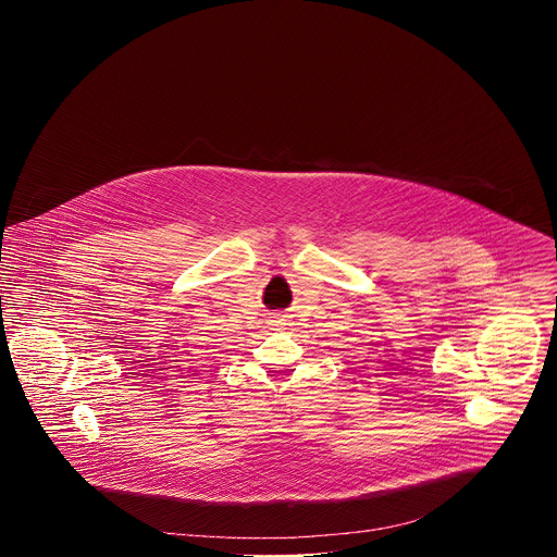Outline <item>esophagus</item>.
Listing matches in <instances>:
<instances>
[{
	"label": "esophagus",
	"instance_id": "1",
	"mask_svg": "<svg viewBox=\"0 0 557 557\" xmlns=\"http://www.w3.org/2000/svg\"><path fill=\"white\" fill-rule=\"evenodd\" d=\"M274 323H276V325H281V323H283V321H281V319H278V321H274Z\"/></svg>",
	"mask_w": 557,
	"mask_h": 557
}]
</instances>
